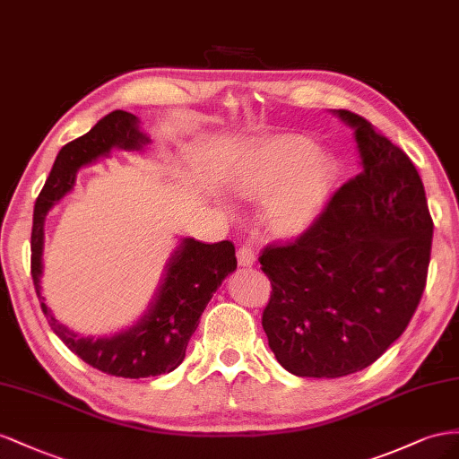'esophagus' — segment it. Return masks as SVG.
I'll list each match as a JSON object with an SVG mask.
<instances>
[{"label":"esophagus","mask_w":459,"mask_h":459,"mask_svg":"<svg viewBox=\"0 0 459 459\" xmlns=\"http://www.w3.org/2000/svg\"><path fill=\"white\" fill-rule=\"evenodd\" d=\"M237 257H238V264H240L242 267H252V265L255 264V259H257L255 247H254L250 242H244V244L238 247Z\"/></svg>","instance_id":"esophagus-1"}]
</instances>
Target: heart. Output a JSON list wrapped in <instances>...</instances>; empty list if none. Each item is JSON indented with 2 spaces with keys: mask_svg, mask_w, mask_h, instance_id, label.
Masks as SVG:
<instances>
[{
  "mask_svg": "<svg viewBox=\"0 0 459 459\" xmlns=\"http://www.w3.org/2000/svg\"><path fill=\"white\" fill-rule=\"evenodd\" d=\"M338 180L331 155L296 134L267 138L246 153L232 186L247 198H264V219L281 237H298L317 221Z\"/></svg>",
  "mask_w": 459,
  "mask_h": 459,
  "instance_id": "1",
  "label": "heart"
}]
</instances>
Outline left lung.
Returning a JSON list of instances; mask_svg holds the SVG:
<instances>
[{
	"mask_svg": "<svg viewBox=\"0 0 459 459\" xmlns=\"http://www.w3.org/2000/svg\"><path fill=\"white\" fill-rule=\"evenodd\" d=\"M336 113L356 128L363 171L296 240L259 255L273 288L261 325L274 358L298 377H346L381 358L419 306L433 244L410 157L365 117Z\"/></svg>",
	"mask_w": 459,
	"mask_h": 459,
	"instance_id": "1",
	"label": "left lung"
}]
</instances>
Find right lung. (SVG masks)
Wrapping results in <instances>:
<instances>
[{
  "mask_svg": "<svg viewBox=\"0 0 459 459\" xmlns=\"http://www.w3.org/2000/svg\"><path fill=\"white\" fill-rule=\"evenodd\" d=\"M148 136L138 130L133 113L113 111L96 123L84 136L65 143L54 169L38 195L30 237V273L44 316L63 342L91 368L123 378H143L171 373L186 356V346L205 306L229 274L237 269L234 246L229 240L204 244L185 238L167 264L165 279L146 316L133 329L113 338H84L61 325L40 294L44 219L49 207L61 200L74 185L82 165L108 155L111 148L140 150Z\"/></svg>",
  "mask_w": 459,
  "mask_h": 459,
  "instance_id": "obj_1",
  "label": "right lung"
}]
</instances>
